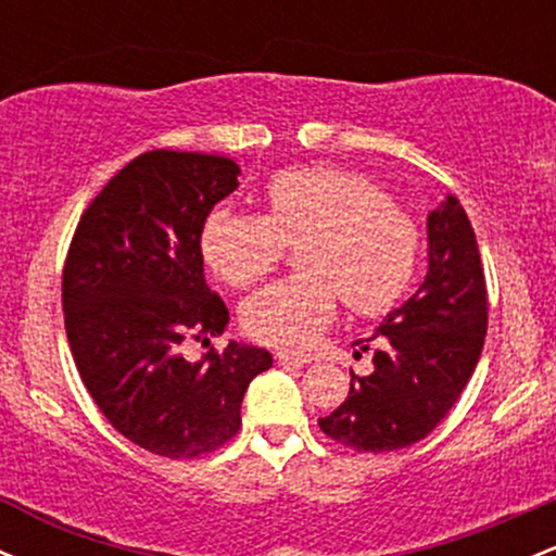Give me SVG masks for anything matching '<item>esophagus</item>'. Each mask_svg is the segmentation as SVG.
I'll return each mask as SVG.
<instances>
[{
    "mask_svg": "<svg viewBox=\"0 0 556 556\" xmlns=\"http://www.w3.org/2000/svg\"><path fill=\"white\" fill-rule=\"evenodd\" d=\"M277 363L285 368H303L308 358H303V355H292V353H277Z\"/></svg>",
    "mask_w": 556,
    "mask_h": 556,
    "instance_id": "34e87169",
    "label": "esophagus"
}]
</instances>
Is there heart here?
<instances>
[{
	"instance_id": "heart-1",
	"label": "heart",
	"mask_w": 556,
	"mask_h": 556,
	"mask_svg": "<svg viewBox=\"0 0 556 556\" xmlns=\"http://www.w3.org/2000/svg\"><path fill=\"white\" fill-rule=\"evenodd\" d=\"M264 216L214 208L201 253L222 282L264 279L282 242L298 248L300 277L271 285L242 305V327L258 342L300 350L337 314H379L405 292L418 258V227L381 188L353 169L316 164L271 177Z\"/></svg>"
}]
</instances>
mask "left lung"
Returning a JSON list of instances; mask_svg holds the SVG:
<instances>
[{
  "mask_svg": "<svg viewBox=\"0 0 556 556\" xmlns=\"http://www.w3.org/2000/svg\"><path fill=\"white\" fill-rule=\"evenodd\" d=\"M424 282L374 329V374H350V394L318 426L358 452H392L437 429L473 376L486 337V279L476 232L455 195L426 216ZM355 344L366 353L368 342Z\"/></svg>",
  "mask_w": 556,
  "mask_h": 556,
  "instance_id": "1",
  "label": "left lung"
}]
</instances>
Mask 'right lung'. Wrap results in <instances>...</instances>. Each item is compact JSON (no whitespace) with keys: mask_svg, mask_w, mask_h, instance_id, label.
I'll use <instances>...</instances> for the list:
<instances>
[{"mask_svg":"<svg viewBox=\"0 0 556 556\" xmlns=\"http://www.w3.org/2000/svg\"><path fill=\"white\" fill-rule=\"evenodd\" d=\"M238 177L227 156L140 154L93 198L67 253L62 308L83 384L123 437L172 460L232 439L248 384L271 368L269 350L235 340L182 358L188 337L227 331L201 229Z\"/></svg>","mask_w":556,"mask_h":556,"instance_id":"add662e5","label":"right lung"}]
</instances>
